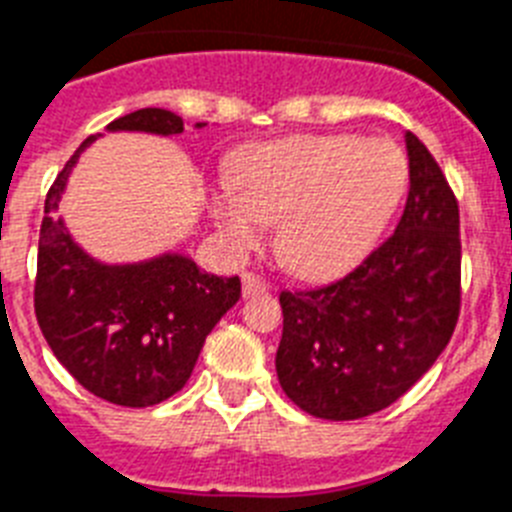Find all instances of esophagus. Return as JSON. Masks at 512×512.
Listing matches in <instances>:
<instances>
[{"label": "esophagus", "mask_w": 512, "mask_h": 512, "mask_svg": "<svg viewBox=\"0 0 512 512\" xmlns=\"http://www.w3.org/2000/svg\"><path fill=\"white\" fill-rule=\"evenodd\" d=\"M268 291V283L263 281L255 273H244L242 276V294L244 296H255V294H265Z\"/></svg>", "instance_id": "1"}]
</instances>
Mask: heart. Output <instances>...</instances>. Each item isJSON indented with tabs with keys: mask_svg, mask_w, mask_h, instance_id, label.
I'll return each instance as SVG.
<instances>
[{
	"mask_svg": "<svg viewBox=\"0 0 512 512\" xmlns=\"http://www.w3.org/2000/svg\"><path fill=\"white\" fill-rule=\"evenodd\" d=\"M406 184V158L390 140L296 135L252 145L234 182L213 190V218L234 249H252L276 221V255L294 276L320 281L372 247Z\"/></svg>",
	"mask_w": 512,
	"mask_h": 512,
	"instance_id": "obj_1",
	"label": "heart"
}]
</instances>
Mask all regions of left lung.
I'll return each instance as SVG.
<instances>
[{
	"label": "left lung",
	"instance_id": "left-lung-1",
	"mask_svg": "<svg viewBox=\"0 0 512 512\" xmlns=\"http://www.w3.org/2000/svg\"><path fill=\"white\" fill-rule=\"evenodd\" d=\"M409 197L393 234L341 281L281 291L276 372L307 414L349 422L388 409L437 362L461 309L458 203L406 132Z\"/></svg>",
	"mask_w": 512,
	"mask_h": 512
}]
</instances>
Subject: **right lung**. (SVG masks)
<instances>
[{
    "mask_svg": "<svg viewBox=\"0 0 512 512\" xmlns=\"http://www.w3.org/2000/svg\"><path fill=\"white\" fill-rule=\"evenodd\" d=\"M197 130L205 127L195 124ZM106 132L182 135L174 111L137 109ZM98 135L88 137L51 184L38 236L36 317L62 367L103 401L145 409L190 380L205 338L242 296L239 276L197 268L190 255L163 252L140 263H101L57 218L67 179Z\"/></svg>",
    "mask_w": 512,
    "mask_h": 512,
    "instance_id": "right-lung-1",
    "label": "right lung"
}]
</instances>
